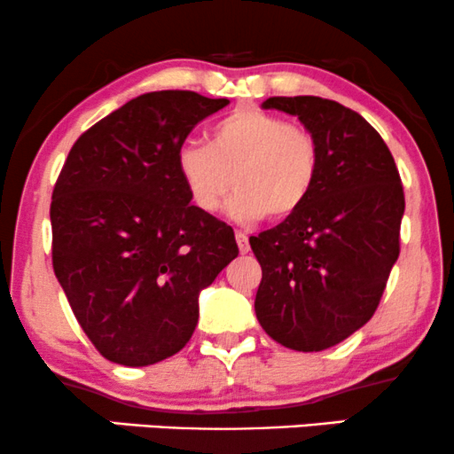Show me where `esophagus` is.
<instances>
[{"mask_svg":"<svg viewBox=\"0 0 454 454\" xmlns=\"http://www.w3.org/2000/svg\"><path fill=\"white\" fill-rule=\"evenodd\" d=\"M236 242H238L239 253H242V254L248 253V250H250V242H248V236H246L244 231H238V233H236Z\"/></svg>","mask_w":454,"mask_h":454,"instance_id":"esophagus-1","label":"esophagus"}]
</instances>
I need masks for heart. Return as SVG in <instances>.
<instances>
[{
    "label": "heart",
    "mask_w": 454,
    "mask_h": 454,
    "mask_svg": "<svg viewBox=\"0 0 454 454\" xmlns=\"http://www.w3.org/2000/svg\"><path fill=\"white\" fill-rule=\"evenodd\" d=\"M176 172L204 215L221 208L238 221L288 218L305 204L320 172V147L303 126L261 109H238L212 126L210 145L184 143Z\"/></svg>",
    "instance_id": "b5f03b06"
}]
</instances>
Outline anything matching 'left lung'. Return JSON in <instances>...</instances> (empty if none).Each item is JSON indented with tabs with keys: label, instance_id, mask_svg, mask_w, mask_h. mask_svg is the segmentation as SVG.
Wrapping results in <instances>:
<instances>
[{
	"label": "left lung",
	"instance_id": "1",
	"mask_svg": "<svg viewBox=\"0 0 454 454\" xmlns=\"http://www.w3.org/2000/svg\"><path fill=\"white\" fill-rule=\"evenodd\" d=\"M316 137L320 172L303 206L250 238L261 262L256 320L294 351L340 343L372 317L400 254L404 192L395 161L356 111L320 97H271Z\"/></svg>",
	"mask_w": 454,
	"mask_h": 454
}]
</instances>
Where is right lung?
I'll use <instances>...</instances> for the list:
<instances>
[{
    "instance_id": "add662e5",
    "label": "right lung",
    "mask_w": 454,
    "mask_h": 454,
    "mask_svg": "<svg viewBox=\"0 0 454 454\" xmlns=\"http://www.w3.org/2000/svg\"><path fill=\"white\" fill-rule=\"evenodd\" d=\"M229 105L147 92L77 138L54 184L52 265L77 322L107 360L149 366L181 351L200 293L238 256L233 229L200 212L176 151Z\"/></svg>"
}]
</instances>
